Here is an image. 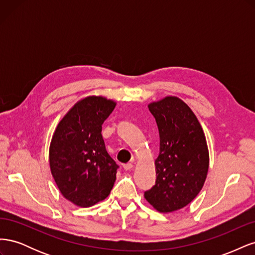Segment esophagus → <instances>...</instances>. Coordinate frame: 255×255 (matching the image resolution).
Returning <instances> with one entry per match:
<instances>
[{"instance_id": "obj_1", "label": "esophagus", "mask_w": 255, "mask_h": 255, "mask_svg": "<svg viewBox=\"0 0 255 255\" xmlns=\"http://www.w3.org/2000/svg\"><path fill=\"white\" fill-rule=\"evenodd\" d=\"M123 168H125L126 170H130V169L133 168V164L132 163H128V164H126L125 166H123Z\"/></svg>"}]
</instances>
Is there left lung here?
<instances>
[{
	"label": "left lung",
	"mask_w": 255,
	"mask_h": 255,
	"mask_svg": "<svg viewBox=\"0 0 255 255\" xmlns=\"http://www.w3.org/2000/svg\"><path fill=\"white\" fill-rule=\"evenodd\" d=\"M148 107L160 143L156 182L144 199L159 213H173L188 205L205 183L210 166L206 138L195 113L180 98L167 96Z\"/></svg>",
	"instance_id": "1"
}]
</instances>
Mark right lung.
Instances as JSON below:
<instances>
[{
    "instance_id": "add662e5",
    "label": "right lung",
    "mask_w": 255,
    "mask_h": 255,
    "mask_svg": "<svg viewBox=\"0 0 255 255\" xmlns=\"http://www.w3.org/2000/svg\"><path fill=\"white\" fill-rule=\"evenodd\" d=\"M102 96L76 102L54 130L49 163L60 194L76 206L90 207L110 196L118 165L109 155L102 125L116 106Z\"/></svg>"
}]
</instances>
